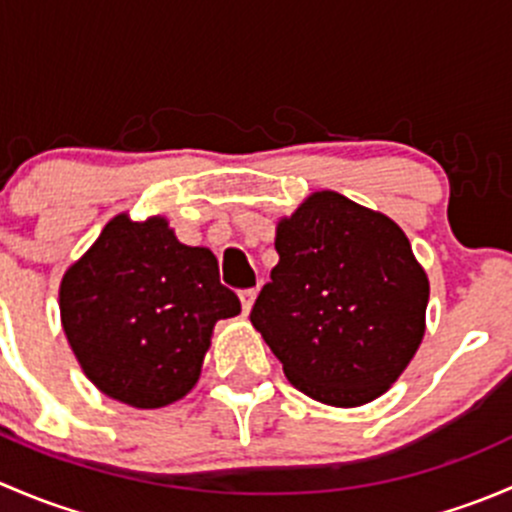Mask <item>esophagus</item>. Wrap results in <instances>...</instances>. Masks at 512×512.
I'll return each mask as SVG.
<instances>
[{
	"label": "esophagus",
	"mask_w": 512,
	"mask_h": 512,
	"mask_svg": "<svg viewBox=\"0 0 512 512\" xmlns=\"http://www.w3.org/2000/svg\"><path fill=\"white\" fill-rule=\"evenodd\" d=\"M255 297H257V289H255V287H252V289H242V292H240L242 312H245V314H250V309H252V302H255Z\"/></svg>",
	"instance_id": "1"
}]
</instances>
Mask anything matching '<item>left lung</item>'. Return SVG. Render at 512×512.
Instances as JSON below:
<instances>
[{
	"label": "left lung",
	"mask_w": 512,
	"mask_h": 512,
	"mask_svg": "<svg viewBox=\"0 0 512 512\" xmlns=\"http://www.w3.org/2000/svg\"><path fill=\"white\" fill-rule=\"evenodd\" d=\"M250 322L294 389L329 406L384 394L426 332L428 277L386 215L322 190L277 225Z\"/></svg>",
	"instance_id": "obj_1"
}]
</instances>
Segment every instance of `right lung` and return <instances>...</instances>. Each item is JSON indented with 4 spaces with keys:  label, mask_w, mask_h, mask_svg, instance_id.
Here are the masks:
<instances>
[{
    "label": "right lung",
    "mask_w": 512,
    "mask_h": 512,
    "mask_svg": "<svg viewBox=\"0 0 512 512\" xmlns=\"http://www.w3.org/2000/svg\"><path fill=\"white\" fill-rule=\"evenodd\" d=\"M81 369L111 399L160 409L200 379L218 319L240 314L208 247L178 242L165 218L116 215L59 289Z\"/></svg>",
    "instance_id": "right-lung-1"
}]
</instances>
